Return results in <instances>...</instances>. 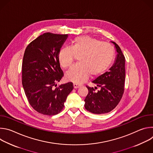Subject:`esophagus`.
<instances>
[{
	"label": "esophagus",
	"mask_w": 153,
	"mask_h": 153,
	"mask_svg": "<svg viewBox=\"0 0 153 153\" xmlns=\"http://www.w3.org/2000/svg\"><path fill=\"white\" fill-rule=\"evenodd\" d=\"M81 85H79V84H77V83H73V86H74V88H79V87Z\"/></svg>",
	"instance_id": "esophagus-1"
}]
</instances>
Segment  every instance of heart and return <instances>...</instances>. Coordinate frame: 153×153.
<instances>
[{
  "instance_id": "1",
  "label": "heart",
  "mask_w": 153,
  "mask_h": 153,
  "mask_svg": "<svg viewBox=\"0 0 153 153\" xmlns=\"http://www.w3.org/2000/svg\"><path fill=\"white\" fill-rule=\"evenodd\" d=\"M113 47L106 42L89 36H79L73 40L70 48H62L58 53V59L63 68H70L73 64L74 56H79V63L66 74L71 82L81 83L91 75L92 77L103 73L114 59Z\"/></svg>"
}]
</instances>
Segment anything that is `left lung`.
<instances>
[{"label":"left lung","mask_w":153,"mask_h":153,"mask_svg":"<svg viewBox=\"0 0 153 153\" xmlns=\"http://www.w3.org/2000/svg\"><path fill=\"white\" fill-rule=\"evenodd\" d=\"M113 43L117 52L113 66L108 71L100 75L92 82L99 87L97 92L93 88L87 86L88 95L84 100L85 108L93 114H105L110 112L118 105L124 92L125 79V59L119 45Z\"/></svg>","instance_id":"1"}]
</instances>
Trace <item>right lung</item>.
Wrapping results in <instances>:
<instances>
[{
    "label": "right lung",
    "mask_w": 153,
    "mask_h": 153,
    "mask_svg": "<svg viewBox=\"0 0 153 153\" xmlns=\"http://www.w3.org/2000/svg\"><path fill=\"white\" fill-rule=\"evenodd\" d=\"M68 34L46 33L26 48L22 62V85L31 106L38 113L56 115L64 107L73 83L56 87L63 76L58 53Z\"/></svg>",
    "instance_id": "obj_1"
}]
</instances>
